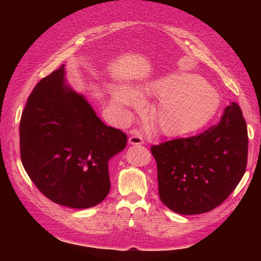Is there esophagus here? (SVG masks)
<instances>
[{"instance_id": "obj_1", "label": "esophagus", "mask_w": 261, "mask_h": 261, "mask_svg": "<svg viewBox=\"0 0 261 261\" xmlns=\"http://www.w3.org/2000/svg\"><path fill=\"white\" fill-rule=\"evenodd\" d=\"M144 143V138L141 137L139 134H134V135L130 136L128 139V144L130 145H143Z\"/></svg>"}]
</instances>
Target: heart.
<instances>
[{"mask_svg": "<svg viewBox=\"0 0 261 261\" xmlns=\"http://www.w3.org/2000/svg\"><path fill=\"white\" fill-rule=\"evenodd\" d=\"M138 93L158 98L150 117L163 135L186 136L204 127L218 112L219 92L198 74L172 73L144 84L136 90L128 86L109 87L110 103L123 118L130 117L129 108L138 107Z\"/></svg>", "mask_w": 261, "mask_h": 261, "instance_id": "obj_1", "label": "heart"}]
</instances>
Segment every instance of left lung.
Listing matches in <instances>:
<instances>
[{
	"mask_svg": "<svg viewBox=\"0 0 261 261\" xmlns=\"http://www.w3.org/2000/svg\"><path fill=\"white\" fill-rule=\"evenodd\" d=\"M247 126L238 103L197 136L151 147L161 201L179 215H200L220 206L241 181L247 164Z\"/></svg>",
	"mask_w": 261,
	"mask_h": 261,
	"instance_id": "left-lung-1",
	"label": "left lung"
}]
</instances>
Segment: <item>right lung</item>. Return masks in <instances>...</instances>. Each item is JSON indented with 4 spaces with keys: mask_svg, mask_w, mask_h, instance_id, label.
<instances>
[{
    "mask_svg": "<svg viewBox=\"0 0 261 261\" xmlns=\"http://www.w3.org/2000/svg\"><path fill=\"white\" fill-rule=\"evenodd\" d=\"M64 75L63 64L30 93L19 124L20 158L46 198L86 209L108 196L109 160L124 150L127 136L102 122Z\"/></svg>",
    "mask_w": 261,
    "mask_h": 261,
    "instance_id": "right-lung-1",
    "label": "right lung"
}]
</instances>
